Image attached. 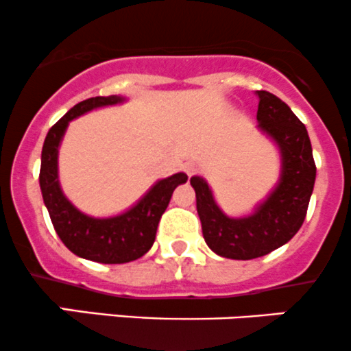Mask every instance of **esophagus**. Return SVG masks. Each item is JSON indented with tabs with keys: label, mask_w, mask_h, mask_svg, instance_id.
Segmentation results:
<instances>
[{
	"label": "esophagus",
	"mask_w": 351,
	"mask_h": 351,
	"mask_svg": "<svg viewBox=\"0 0 351 351\" xmlns=\"http://www.w3.org/2000/svg\"><path fill=\"white\" fill-rule=\"evenodd\" d=\"M184 171H186L187 176H194L195 172H197V164H194V162H187L186 165H184Z\"/></svg>",
	"instance_id": "34e87169"
}]
</instances>
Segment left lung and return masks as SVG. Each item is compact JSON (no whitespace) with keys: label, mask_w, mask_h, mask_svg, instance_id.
I'll return each mask as SVG.
<instances>
[{"label":"left lung","mask_w":351,"mask_h":351,"mask_svg":"<svg viewBox=\"0 0 351 351\" xmlns=\"http://www.w3.org/2000/svg\"><path fill=\"white\" fill-rule=\"evenodd\" d=\"M258 127L281 154L280 182L246 217H229L214 201L202 177H191L202 236L216 254L229 259H254L269 254L300 231L315 186L316 165L306 127L273 93L258 90Z\"/></svg>","instance_id":"obj_1"}]
</instances>
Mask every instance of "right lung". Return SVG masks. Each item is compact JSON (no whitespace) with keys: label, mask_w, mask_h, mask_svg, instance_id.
I'll return each mask as SVG.
<instances>
[{"label":"right lung","mask_w":351,"mask_h":351,"mask_svg":"<svg viewBox=\"0 0 351 351\" xmlns=\"http://www.w3.org/2000/svg\"><path fill=\"white\" fill-rule=\"evenodd\" d=\"M123 100L120 95H110L77 104L48 130L41 150L40 189L56 234L73 254L104 265L135 261L152 247L157 226L172 192L187 180L184 172L157 180L137 204L114 217L86 216L65 197L58 180V147L66 127L86 112L122 104Z\"/></svg>","instance_id":"1"}]
</instances>
